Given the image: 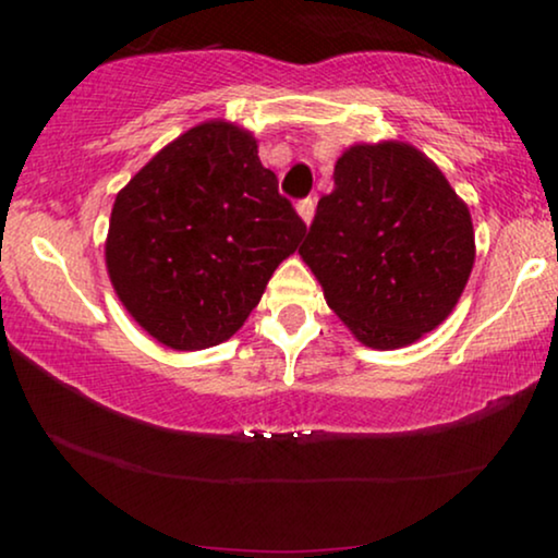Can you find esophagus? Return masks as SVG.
Masks as SVG:
<instances>
[{
    "label": "esophagus",
    "instance_id": "34e87169",
    "mask_svg": "<svg viewBox=\"0 0 558 558\" xmlns=\"http://www.w3.org/2000/svg\"><path fill=\"white\" fill-rule=\"evenodd\" d=\"M296 210H300L304 223H310L312 216H315V197H304V201L296 203Z\"/></svg>",
    "mask_w": 558,
    "mask_h": 558
}]
</instances>
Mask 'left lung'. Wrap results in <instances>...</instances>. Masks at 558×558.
<instances>
[{
    "mask_svg": "<svg viewBox=\"0 0 558 558\" xmlns=\"http://www.w3.org/2000/svg\"><path fill=\"white\" fill-rule=\"evenodd\" d=\"M300 254L368 348L409 345L445 319L475 264L470 210L401 142L355 144L335 165Z\"/></svg>",
    "mask_w": 558,
    "mask_h": 558,
    "instance_id": "8db88e82",
    "label": "left lung"
}]
</instances>
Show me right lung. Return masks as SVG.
<instances>
[{"label": "right lung", "mask_w": 558, "mask_h": 558, "mask_svg": "<svg viewBox=\"0 0 558 558\" xmlns=\"http://www.w3.org/2000/svg\"><path fill=\"white\" fill-rule=\"evenodd\" d=\"M304 231L254 136L208 121L167 144L117 195L106 266L151 338L201 350L246 323Z\"/></svg>", "instance_id": "obj_1"}]
</instances>
